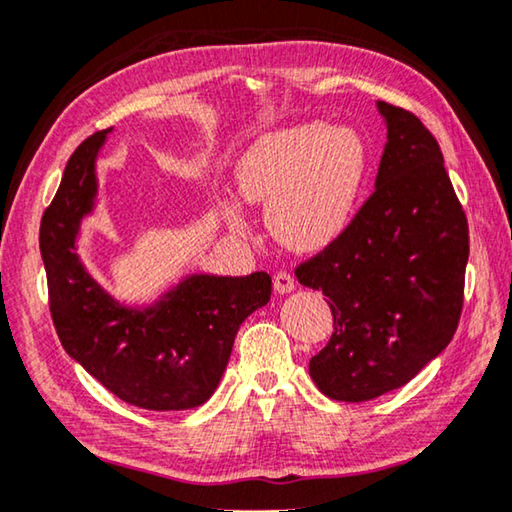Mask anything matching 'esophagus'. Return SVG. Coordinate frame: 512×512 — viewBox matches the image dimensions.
I'll list each match as a JSON object with an SVG mask.
<instances>
[{"mask_svg": "<svg viewBox=\"0 0 512 512\" xmlns=\"http://www.w3.org/2000/svg\"><path fill=\"white\" fill-rule=\"evenodd\" d=\"M274 290L276 292H290V290H295V276H292L290 272H286V270H281V272H276L274 274Z\"/></svg>", "mask_w": 512, "mask_h": 512, "instance_id": "esophagus-1", "label": "esophagus"}]
</instances>
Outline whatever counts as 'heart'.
Masks as SVG:
<instances>
[{"label":"heart","instance_id":"heart-1","mask_svg":"<svg viewBox=\"0 0 512 512\" xmlns=\"http://www.w3.org/2000/svg\"><path fill=\"white\" fill-rule=\"evenodd\" d=\"M367 165L370 154L356 129L308 122L256 140L238 165V188L247 201L270 204L276 240L313 251L347 229ZM229 222L245 229L238 211H229Z\"/></svg>","mask_w":512,"mask_h":512}]
</instances>
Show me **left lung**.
I'll list each match as a JSON object with an SVG mask.
<instances>
[{
	"label": "left lung",
	"instance_id": "obj_1",
	"mask_svg": "<svg viewBox=\"0 0 512 512\" xmlns=\"http://www.w3.org/2000/svg\"><path fill=\"white\" fill-rule=\"evenodd\" d=\"M388 124L376 188L354 220L295 267L329 297L333 333L311 358L326 397L367 401L406 385L445 349L463 311L469 226L438 140L406 108Z\"/></svg>",
	"mask_w": 512,
	"mask_h": 512
}]
</instances>
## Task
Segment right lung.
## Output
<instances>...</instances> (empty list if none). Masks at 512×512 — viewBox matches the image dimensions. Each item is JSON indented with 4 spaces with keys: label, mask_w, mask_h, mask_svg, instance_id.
Wrapping results in <instances>:
<instances>
[{
    "label": "right lung",
    "mask_w": 512,
    "mask_h": 512,
    "mask_svg": "<svg viewBox=\"0 0 512 512\" xmlns=\"http://www.w3.org/2000/svg\"><path fill=\"white\" fill-rule=\"evenodd\" d=\"M111 129L74 149L40 222L49 313L58 340L108 392L142 410H183L213 395L240 324L272 295L267 272L190 276L161 304L129 311L92 281L74 238L95 199V156Z\"/></svg>",
    "instance_id": "obj_1"
}]
</instances>
